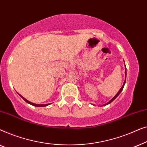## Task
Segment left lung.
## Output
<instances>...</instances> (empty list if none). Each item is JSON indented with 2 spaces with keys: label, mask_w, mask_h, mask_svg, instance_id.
I'll return each instance as SVG.
<instances>
[{
  "label": "left lung",
  "mask_w": 147,
  "mask_h": 147,
  "mask_svg": "<svg viewBox=\"0 0 147 147\" xmlns=\"http://www.w3.org/2000/svg\"><path fill=\"white\" fill-rule=\"evenodd\" d=\"M125 76H126V77H125V80H124V84H123V85H122V88H120V90H119V91H118V93L116 94V95H115V96H114V97L113 98H112V99H111V100H110V101L108 102V103H106V104H104V105H103V106H106V105H108V104H110V103H111V102H112V101H113V100H115V99H116V98L118 97V95H119V94H120V92H121L122 91V90H123V88H124V84H125V83H126V69H125Z\"/></svg>",
  "instance_id": "obj_1"
}]
</instances>
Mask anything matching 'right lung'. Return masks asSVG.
Instances as JSON below:
<instances>
[{"label":"right lung","mask_w":147,"mask_h":147,"mask_svg":"<svg viewBox=\"0 0 147 147\" xmlns=\"http://www.w3.org/2000/svg\"><path fill=\"white\" fill-rule=\"evenodd\" d=\"M19 96H21V97L23 98V99L25 100V101L26 102H27L28 104H31V105H33V106H37V107H43V106H48L49 105V104H34V103H33V102H29V101H28V100H27V99H25V98H23V96H22L21 95H20L19 94Z\"/></svg>","instance_id":"add662e5"}]
</instances>
